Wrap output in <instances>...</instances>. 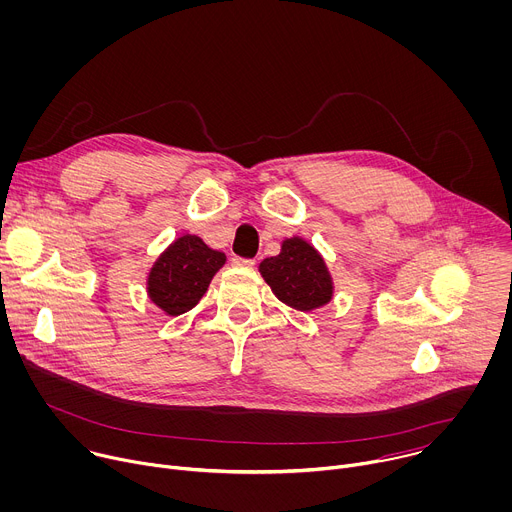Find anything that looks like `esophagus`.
<instances>
[{"label": "esophagus", "instance_id": "esophagus-1", "mask_svg": "<svg viewBox=\"0 0 512 512\" xmlns=\"http://www.w3.org/2000/svg\"><path fill=\"white\" fill-rule=\"evenodd\" d=\"M231 261L237 267H253L255 265V259H245V257H239V255H235Z\"/></svg>", "mask_w": 512, "mask_h": 512}]
</instances>
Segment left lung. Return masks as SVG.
<instances>
[{"label":"left lung","instance_id":"obj_1","mask_svg":"<svg viewBox=\"0 0 512 512\" xmlns=\"http://www.w3.org/2000/svg\"><path fill=\"white\" fill-rule=\"evenodd\" d=\"M273 293L299 311H311L331 299L333 285L321 255L303 239L283 241L281 253L259 265Z\"/></svg>","mask_w":512,"mask_h":512}]
</instances>
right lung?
Returning a JSON list of instances; mask_svg holds the SVG:
<instances>
[{
	"label": "right lung",
	"instance_id": "obj_1",
	"mask_svg": "<svg viewBox=\"0 0 512 512\" xmlns=\"http://www.w3.org/2000/svg\"><path fill=\"white\" fill-rule=\"evenodd\" d=\"M223 265L225 253L209 249L197 235H183L154 263L148 295L168 315H181L201 301Z\"/></svg>",
	"mask_w": 512,
	"mask_h": 512
}]
</instances>
